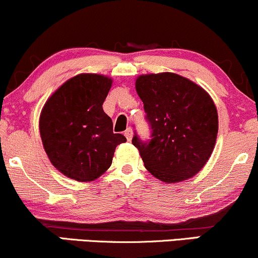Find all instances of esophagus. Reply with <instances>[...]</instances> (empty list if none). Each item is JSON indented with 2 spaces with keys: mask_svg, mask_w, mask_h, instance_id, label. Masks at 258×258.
<instances>
[{
  "mask_svg": "<svg viewBox=\"0 0 258 258\" xmlns=\"http://www.w3.org/2000/svg\"><path fill=\"white\" fill-rule=\"evenodd\" d=\"M132 128L131 127H130V128H127L126 131H125V136H126V138H127V141L128 142H131V139H132Z\"/></svg>",
  "mask_w": 258,
  "mask_h": 258,
  "instance_id": "esophagus-1",
  "label": "esophagus"
}]
</instances>
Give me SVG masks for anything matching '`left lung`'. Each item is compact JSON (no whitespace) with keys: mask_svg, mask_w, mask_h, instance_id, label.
Masks as SVG:
<instances>
[{"mask_svg":"<svg viewBox=\"0 0 258 258\" xmlns=\"http://www.w3.org/2000/svg\"><path fill=\"white\" fill-rule=\"evenodd\" d=\"M136 91L153 133L149 143L132 144L155 178L178 183L191 178L215 149L218 114L214 99L191 80L174 73L139 75Z\"/></svg>","mask_w":258,"mask_h":258,"instance_id":"1","label":"left lung"}]
</instances>
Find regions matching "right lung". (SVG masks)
I'll return each mask as SVG.
<instances>
[{
	"label": "right lung",
	"mask_w": 258,
	"mask_h": 258,
	"mask_svg": "<svg viewBox=\"0 0 258 258\" xmlns=\"http://www.w3.org/2000/svg\"><path fill=\"white\" fill-rule=\"evenodd\" d=\"M112 79L79 74L65 81L44 103L40 135L51 164L68 178L92 182L110 167L116 147L126 137L112 132L103 103Z\"/></svg>",
	"instance_id": "1"
}]
</instances>
